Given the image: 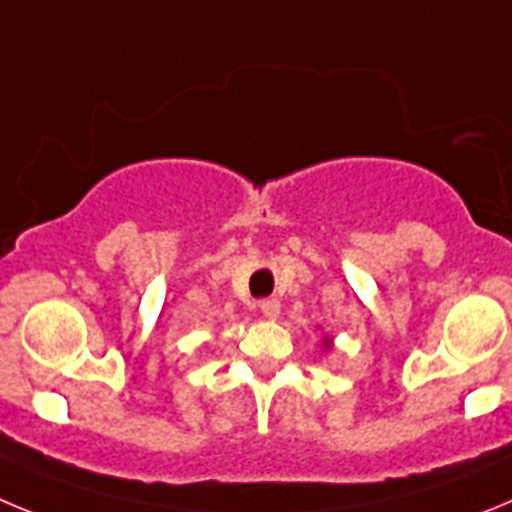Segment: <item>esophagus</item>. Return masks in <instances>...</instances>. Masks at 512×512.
<instances>
[{"label": "esophagus", "mask_w": 512, "mask_h": 512, "mask_svg": "<svg viewBox=\"0 0 512 512\" xmlns=\"http://www.w3.org/2000/svg\"><path fill=\"white\" fill-rule=\"evenodd\" d=\"M260 311L265 319H278L280 316V301L278 298H265V301H260Z\"/></svg>", "instance_id": "esophagus-1"}]
</instances>
